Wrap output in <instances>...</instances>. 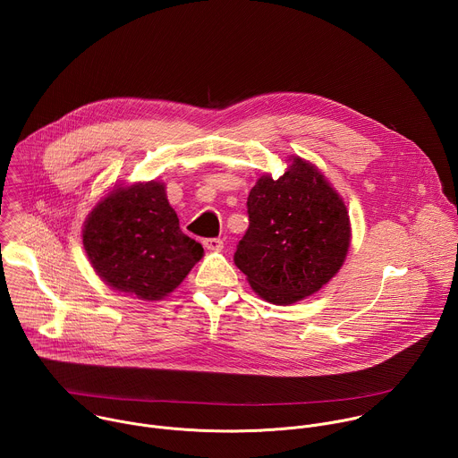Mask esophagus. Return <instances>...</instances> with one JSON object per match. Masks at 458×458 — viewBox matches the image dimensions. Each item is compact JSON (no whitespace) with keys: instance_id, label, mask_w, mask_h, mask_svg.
I'll use <instances>...</instances> for the list:
<instances>
[{"instance_id":"obj_1","label":"esophagus","mask_w":458,"mask_h":458,"mask_svg":"<svg viewBox=\"0 0 458 458\" xmlns=\"http://www.w3.org/2000/svg\"><path fill=\"white\" fill-rule=\"evenodd\" d=\"M203 246L210 251H219V250H223V241L221 239H205Z\"/></svg>"}]
</instances>
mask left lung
Masks as SVG:
<instances>
[{
    "label": "left lung",
    "instance_id": "8db88e82",
    "mask_svg": "<svg viewBox=\"0 0 458 458\" xmlns=\"http://www.w3.org/2000/svg\"><path fill=\"white\" fill-rule=\"evenodd\" d=\"M286 163L279 179L265 174L250 190V226L233 255L251 290L283 306L328 284L352 242L350 214L332 182L299 156Z\"/></svg>",
    "mask_w": 458,
    "mask_h": 458
}]
</instances>
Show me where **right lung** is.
Instances as JSON below:
<instances>
[{"mask_svg":"<svg viewBox=\"0 0 458 458\" xmlns=\"http://www.w3.org/2000/svg\"><path fill=\"white\" fill-rule=\"evenodd\" d=\"M83 248L112 290L161 301L199 263L205 250L184 235L163 181L115 184L90 210Z\"/></svg>","mask_w":458,"mask_h":458,"instance_id":"1","label":"right lung"}]
</instances>
